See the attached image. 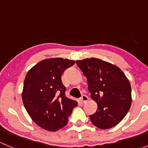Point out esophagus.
I'll return each mask as SVG.
<instances>
[{
    "label": "esophagus",
    "mask_w": 148,
    "mask_h": 148,
    "mask_svg": "<svg viewBox=\"0 0 148 148\" xmlns=\"http://www.w3.org/2000/svg\"><path fill=\"white\" fill-rule=\"evenodd\" d=\"M88 100H89V98H88V97L86 96L85 95H83L82 96V97L80 98V101L82 103L86 102Z\"/></svg>",
    "instance_id": "1"
}]
</instances>
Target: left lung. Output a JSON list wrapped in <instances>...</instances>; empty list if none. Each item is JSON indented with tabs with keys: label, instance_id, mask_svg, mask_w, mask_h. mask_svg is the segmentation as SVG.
<instances>
[{
	"label": "left lung",
	"instance_id": "1",
	"mask_svg": "<svg viewBox=\"0 0 148 148\" xmlns=\"http://www.w3.org/2000/svg\"><path fill=\"white\" fill-rule=\"evenodd\" d=\"M86 77L91 98L97 110L89 116L95 126L102 130L113 127L123 120L132 104L131 86L117 66L97 58L77 61Z\"/></svg>",
	"mask_w": 148,
	"mask_h": 148
}]
</instances>
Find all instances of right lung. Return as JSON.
I'll list each match as a JSON object with an SVG mask.
<instances>
[{
    "label": "right lung",
    "instance_id": "right-lung-1",
    "mask_svg": "<svg viewBox=\"0 0 148 148\" xmlns=\"http://www.w3.org/2000/svg\"><path fill=\"white\" fill-rule=\"evenodd\" d=\"M75 61L50 58L32 67L25 77L22 100L28 114L46 130H59L66 126L68 117L78 102L65 96L62 74Z\"/></svg>",
    "mask_w": 148,
    "mask_h": 148
}]
</instances>
